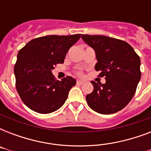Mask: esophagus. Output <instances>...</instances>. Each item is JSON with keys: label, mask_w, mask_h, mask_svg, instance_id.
<instances>
[{"label": "esophagus", "mask_w": 151, "mask_h": 151, "mask_svg": "<svg viewBox=\"0 0 151 151\" xmlns=\"http://www.w3.org/2000/svg\"><path fill=\"white\" fill-rule=\"evenodd\" d=\"M83 83H84V81H81V80L77 81V84H78V85H82Z\"/></svg>", "instance_id": "esophagus-1"}]
</instances>
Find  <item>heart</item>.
<instances>
[{
	"mask_svg": "<svg viewBox=\"0 0 151 151\" xmlns=\"http://www.w3.org/2000/svg\"><path fill=\"white\" fill-rule=\"evenodd\" d=\"M76 74H77V75L81 76L83 74V72L81 70H78L76 71Z\"/></svg>",
	"mask_w": 151,
	"mask_h": 151,
	"instance_id": "obj_1",
	"label": "heart"
}]
</instances>
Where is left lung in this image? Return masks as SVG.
<instances>
[{"mask_svg":"<svg viewBox=\"0 0 151 151\" xmlns=\"http://www.w3.org/2000/svg\"><path fill=\"white\" fill-rule=\"evenodd\" d=\"M81 38L96 52L95 70L105 77L106 83L91 81L92 93L86 101L92 110L110 114L126 106L136 93L141 78L140 59L130 45L119 39L102 35L82 34Z\"/></svg>","mask_w":151,"mask_h":151,"instance_id":"left-lung-1","label":"left lung"}]
</instances>
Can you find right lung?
I'll return each mask as SVG.
<instances>
[{
    "label": "right lung",
    "instance_id": "1",
    "mask_svg": "<svg viewBox=\"0 0 151 151\" xmlns=\"http://www.w3.org/2000/svg\"><path fill=\"white\" fill-rule=\"evenodd\" d=\"M81 36L41 37L20 49L14 66L15 87L29 109L40 114H50L63 105L76 80L66 76L56 81L52 70L57 64L63 63L68 50Z\"/></svg>",
    "mask_w": 151,
    "mask_h": 151
}]
</instances>
